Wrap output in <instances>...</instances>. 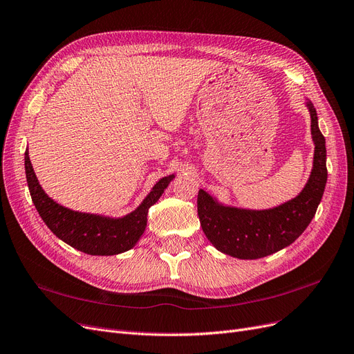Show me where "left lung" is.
I'll return each mask as SVG.
<instances>
[{
    "label": "left lung",
    "instance_id": "left-lung-1",
    "mask_svg": "<svg viewBox=\"0 0 354 354\" xmlns=\"http://www.w3.org/2000/svg\"><path fill=\"white\" fill-rule=\"evenodd\" d=\"M314 161L309 178L293 199L268 209L223 205L203 189L197 194V215L206 238L218 251L241 260H256L290 245L313 221L327 185V149L310 100Z\"/></svg>",
    "mask_w": 354,
    "mask_h": 354
}]
</instances>
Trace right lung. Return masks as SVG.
Here are the masks:
<instances>
[{"instance_id": "right-lung-1", "label": "right lung", "mask_w": 354, "mask_h": 354, "mask_svg": "<svg viewBox=\"0 0 354 354\" xmlns=\"http://www.w3.org/2000/svg\"><path fill=\"white\" fill-rule=\"evenodd\" d=\"M24 168L32 201L48 228L68 245L90 256H116L133 248L145 232L149 207L158 202L164 190L176 177L174 174L162 177L131 214L111 218L86 214L56 203L39 185L29 149L24 152Z\"/></svg>"}]
</instances>
